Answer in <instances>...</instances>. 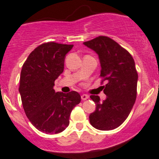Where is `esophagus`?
<instances>
[{
    "label": "esophagus",
    "mask_w": 159,
    "mask_h": 159,
    "mask_svg": "<svg viewBox=\"0 0 159 159\" xmlns=\"http://www.w3.org/2000/svg\"><path fill=\"white\" fill-rule=\"evenodd\" d=\"M89 96L88 95V94H81V100H82V101L87 100V99L89 98Z\"/></svg>",
    "instance_id": "esophagus-1"
}]
</instances>
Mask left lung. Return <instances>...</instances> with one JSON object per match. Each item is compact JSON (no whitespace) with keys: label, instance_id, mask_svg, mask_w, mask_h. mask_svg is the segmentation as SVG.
Instances as JSON below:
<instances>
[{"label":"left lung","instance_id":"left-lung-1","mask_svg":"<svg viewBox=\"0 0 159 159\" xmlns=\"http://www.w3.org/2000/svg\"><path fill=\"white\" fill-rule=\"evenodd\" d=\"M98 54L102 69L100 78L107 98L101 102L97 95L90 98L96 110L89 116L90 123L102 131L121 125L131 112L137 97L138 72L131 54L107 36H98L84 42Z\"/></svg>","mask_w":159,"mask_h":159}]
</instances>
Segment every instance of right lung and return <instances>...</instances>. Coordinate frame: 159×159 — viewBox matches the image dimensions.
Masks as SVG:
<instances>
[{
  "instance_id": "add662e5",
  "label": "right lung",
  "mask_w": 159,
  "mask_h": 159,
  "mask_svg": "<svg viewBox=\"0 0 159 159\" xmlns=\"http://www.w3.org/2000/svg\"><path fill=\"white\" fill-rule=\"evenodd\" d=\"M73 44L51 41L40 44L22 66L19 92L31 124L46 134L61 132L69 125L71 111L81 102L77 91L55 92L54 81L63 72L65 58Z\"/></svg>"
}]
</instances>
